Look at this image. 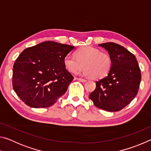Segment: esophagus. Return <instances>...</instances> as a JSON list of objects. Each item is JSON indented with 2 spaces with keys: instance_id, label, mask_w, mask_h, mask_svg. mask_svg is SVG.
<instances>
[{
  "instance_id": "esophagus-1",
  "label": "esophagus",
  "mask_w": 151,
  "mask_h": 151,
  "mask_svg": "<svg viewBox=\"0 0 151 151\" xmlns=\"http://www.w3.org/2000/svg\"><path fill=\"white\" fill-rule=\"evenodd\" d=\"M76 80H78L81 82H83V83H85V82L86 81V79H84V78H75Z\"/></svg>"
}]
</instances>
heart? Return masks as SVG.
I'll return each instance as SVG.
<instances>
[{
	"label": "heart",
	"instance_id": "1",
	"mask_svg": "<svg viewBox=\"0 0 151 151\" xmlns=\"http://www.w3.org/2000/svg\"><path fill=\"white\" fill-rule=\"evenodd\" d=\"M75 56L67 55L64 58V65L71 73H76L84 66L83 75L101 79L108 75L111 70V57L98 48L89 46L82 47L76 51Z\"/></svg>",
	"mask_w": 151,
	"mask_h": 151
}]
</instances>
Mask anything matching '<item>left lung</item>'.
Returning a JSON list of instances; mask_svg holds the SVG:
<instances>
[{
	"label": "left lung",
	"mask_w": 151,
	"mask_h": 151,
	"mask_svg": "<svg viewBox=\"0 0 151 151\" xmlns=\"http://www.w3.org/2000/svg\"><path fill=\"white\" fill-rule=\"evenodd\" d=\"M108 51L112 66L108 75L96 82L89 95L94 106L109 112L121 111L137 96L141 73L135 56L114 42L99 45Z\"/></svg>",
	"instance_id": "1"
}]
</instances>
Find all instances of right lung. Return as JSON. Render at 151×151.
<instances>
[{
    "label": "right lung",
    "instance_id": "add662e5",
    "mask_svg": "<svg viewBox=\"0 0 151 151\" xmlns=\"http://www.w3.org/2000/svg\"><path fill=\"white\" fill-rule=\"evenodd\" d=\"M74 48L45 41L20 53L12 69V87L22 101L33 108L57 103L74 78L64 65V58Z\"/></svg>",
    "mask_w": 151,
    "mask_h": 151
}]
</instances>
